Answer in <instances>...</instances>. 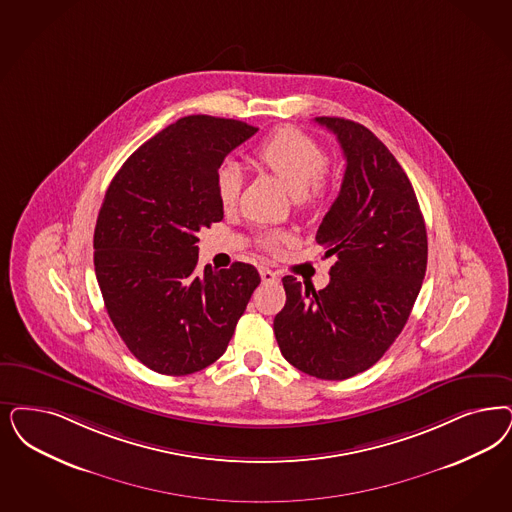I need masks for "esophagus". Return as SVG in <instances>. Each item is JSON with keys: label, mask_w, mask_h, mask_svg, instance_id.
Masks as SVG:
<instances>
[{"label": "esophagus", "mask_w": 512, "mask_h": 512, "mask_svg": "<svg viewBox=\"0 0 512 512\" xmlns=\"http://www.w3.org/2000/svg\"><path fill=\"white\" fill-rule=\"evenodd\" d=\"M261 278L263 282H278V274L272 272L270 268H261Z\"/></svg>", "instance_id": "esophagus-1"}]
</instances>
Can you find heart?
Returning <instances> with one entry per match:
<instances>
[{
  "label": "heart",
  "mask_w": 512,
  "mask_h": 512,
  "mask_svg": "<svg viewBox=\"0 0 512 512\" xmlns=\"http://www.w3.org/2000/svg\"><path fill=\"white\" fill-rule=\"evenodd\" d=\"M253 160L282 179L285 187L297 196V202L304 208L318 204L329 191V157L321 143L306 136L297 128H280L266 136L255 149ZM242 170L236 162L225 160L215 176V189L219 202L230 208L238 202L242 191ZM287 240L283 232H266L263 246H280Z\"/></svg>",
  "instance_id": "heart-1"
}]
</instances>
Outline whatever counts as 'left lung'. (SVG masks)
<instances>
[{
	"label": "left lung",
	"mask_w": 512,
	"mask_h": 512,
	"mask_svg": "<svg viewBox=\"0 0 512 512\" xmlns=\"http://www.w3.org/2000/svg\"><path fill=\"white\" fill-rule=\"evenodd\" d=\"M346 157L340 193L316 242L335 257L331 282L283 278L285 306L274 318L283 357L321 380H346L388 352L422 289L427 232L410 179L363 124L316 117Z\"/></svg>",
	"instance_id": "8db88e82"
}]
</instances>
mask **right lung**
I'll return each instance as SVG.
<instances>
[{
    "label": "right lung",
    "instance_id": "1",
    "mask_svg": "<svg viewBox=\"0 0 512 512\" xmlns=\"http://www.w3.org/2000/svg\"><path fill=\"white\" fill-rule=\"evenodd\" d=\"M259 128L189 115L145 141L107 187L94 229V270L126 348L159 374L206 369L229 346L257 268L198 263V232L223 219L219 166Z\"/></svg>",
    "mask_w": 512,
    "mask_h": 512
}]
</instances>
